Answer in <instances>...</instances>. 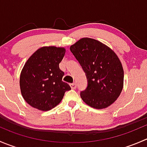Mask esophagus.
Segmentation results:
<instances>
[{"mask_svg": "<svg viewBox=\"0 0 147 147\" xmlns=\"http://www.w3.org/2000/svg\"><path fill=\"white\" fill-rule=\"evenodd\" d=\"M69 86H70L71 87V88L72 89H76V87H77V84L75 82H74V83H70V84H69Z\"/></svg>", "mask_w": 147, "mask_h": 147, "instance_id": "34e87169", "label": "esophagus"}]
</instances>
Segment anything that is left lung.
I'll use <instances>...</instances> for the list:
<instances>
[{"instance_id":"left-lung-1","label":"left lung","mask_w":147,"mask_h":147,"mask_svg":"<svg viewBox=\"0 0 147 147\" xmlns=\"http://www.w3.org/2000/svg\"><path fill=\"white\" fill-rule=\"evenodd\" d=\"M69 49L87 78V87L80 92L82 100L96 109L112 105L119 97L124 82L122 65L115 52L88 38H82Z\"/></svg>"}]
</instances>
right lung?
I'll use <instances>...</instances> for the list:
<instances>
[{"instance_id":"right-lung-1","label":"right lung","mask_w":147,"mask_h":147,"mask_svg":"<svg viewBox=\"0 0 147 147\" xmlns=\"http://www.w3.org/2000/svg\"><path fill=\"white\" fill-rule=\"evenodd\" d=\"M65 53L63 47H41L25 64L20 74V90L32 107L50 110L61 102L65 92L71 90L67 83L62 81L65 73L59 67Z\"/></svg>"}]
</instances>
